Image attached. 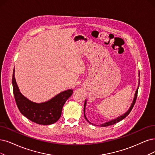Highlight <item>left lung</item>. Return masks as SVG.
I'll list each match as a JSON object with an SVG mask.
<instances>
[{"mask_svg":"<svg viewBox=\"0 0 155 155\" xmlns=\"http://www.w3.org/2000/svg\"><path fill=\"white\" fill-rule=\"evenodd\" d=\"M139 74H140V73H139ZM139 85H138V87H137V90H136V92H135V96H134V98L133 102H132V104H131V106H130V108L128 109V110L127 112H126V113H124V114H123V115H122V116H119V117H117L116 119H112V120H111V121H108V122H107V123H104V124H100V127H108V126H110V125L114 124L115 123H118V122H119L120 121H121V120H123V119H124L126 117H127V116L128 115V114L130 113L131 110H132V108H133V107H134V105H135V101H136L137 97V93H138V89H139ZM86 102H87V101L85 100V103H84V117H85V119L87 120V121L88 123H91L89 121V120L87 119L86 116H85V106H86ZM91 124H93V123H91Z\"/></svg>","mask_w":155,"mask_h":155,"instance_id":"left-lung-1","label":"left lung"}]
</instances>
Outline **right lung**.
<instances>
[{"label":"right lung","instance_id":"right-lung-1","mask_svg":"<svg viewBox=\"0 0 155 155\" xmlns=\"http://www.w3.org/2000/svg\"><path fill=\"white\" fill-rule=\"evenodd\" d=\"M13 93L20 112L31 121L39 124L48 125L58 121L63 105L73 94L72 89L63 91L51 100L37 104L30 101L20 92L15 78V69L12 78Z\"/></svg>","mask_w":155,"mask_h":155}]
</instances>
